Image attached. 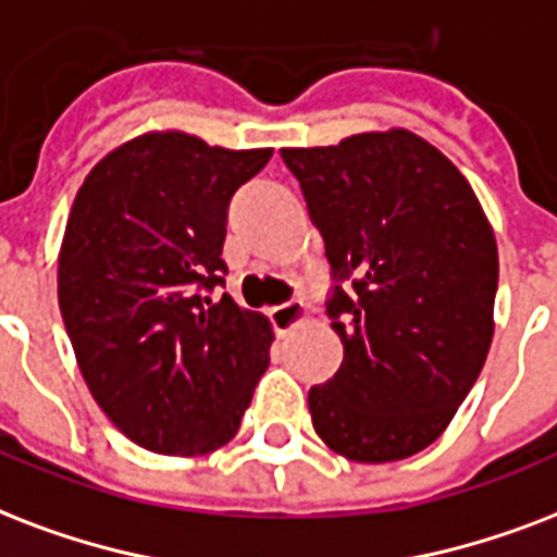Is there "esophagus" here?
Wrapping results in <instances>:
<instances>
[{"label": "esophagus", "mask_w": 557, "mask_h": 557, "mask_svg": "<svg viewBox=\"0 0 557 557\" xmlns=\"http://www.w3.org/2000/svg\"><path fill=\"white\" fill-rule=\"evenodd\" d=\"M270 319L278 334H290L293 327L301 325L308 319V308L301 301H287V305H278V308L270 310Z\"/></svg>", "instance_id": "obj_1"}]
</instances>
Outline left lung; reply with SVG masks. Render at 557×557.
I'll return each instance as SVG.
<instances>
[{
    "mask_svg": "<svg viewBox=\"0 0 557 557\" xmlns=\"http://www.w3.org/2000/svg\"><path fill=\"white\" fill-rule=\"evenodd\" d=\"M337 282L343 366L308 392L313 430L351 462H398L447 430L494 339L497 240L442 150L404 127L282 148Z\"/></svg>",
    "mask_w": 557,
    "mask_h": 557,
    "instance_id": "left-lung-1",
    "label": "left lung"
}]
</instances>
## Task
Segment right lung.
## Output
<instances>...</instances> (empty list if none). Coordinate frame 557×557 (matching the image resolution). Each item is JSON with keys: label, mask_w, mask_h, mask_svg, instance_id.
<instances>
[{"label": "right lung", "mask_w": 557, "mask_h": 557, "mask_svg": "<svg viewBox=\"0 0 557 557\" xmlns=\"http://www.w3.org/2000/svg\"><path fill=\"white\" fill-rule=\"evenodd\" d=\"M270 157L148 131L77 188L58 252L60 313L92 398L145 450L202 456L232 442L270 366V319L202 293L226 273L232 194Z\"/></svg>", "instance_id": "add662e5"}]
</instances>
